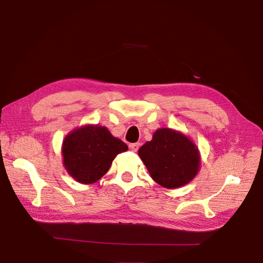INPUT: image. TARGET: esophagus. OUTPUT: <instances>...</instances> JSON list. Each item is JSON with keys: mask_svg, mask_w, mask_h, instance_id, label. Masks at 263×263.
<instances>
[{"mask_svg": "<svg viewBox=\"0 0 263 263\" xmlns=\"http://www.w3.org/2000/svg\"><path fill=\"white\" fill-rule=\"evenodd\" d=\"M139 146H140L139 142H135V144H130V145H129V148H130L132 151H134V153H136V151H137L138 148H139Z\"/></svg>", "mask_w": 263, "mask_h": 263, "instance_id": "esophagus-1", "label": "esophagus"}]
</instances>
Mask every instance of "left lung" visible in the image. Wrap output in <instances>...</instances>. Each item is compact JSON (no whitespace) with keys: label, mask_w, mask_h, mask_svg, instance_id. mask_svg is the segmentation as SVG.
<instances>
[{"label":"left lung","mask_w":263,"mask_h":263,"mask_svg":"<svg viewBox=\"0 0 263 263\" xmlns=\"http://www.w3.org/2000/svg\"><path fill=\"white\" fill-rule=\"evenodd\" d=\"M150 177L166 189H176L192 181L200 169V153L184 134L171 128L155 132L153 139L138 150Z\"/></svg>","instance_id":"1"}]
</instances>
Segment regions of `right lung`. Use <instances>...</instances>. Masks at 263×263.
Masks as SVG:
<instances>
[{
    "mask_svg": "<svg viewBox=\"0 0 263 263\" xmlns=\"http://www.w3.org/2000/svg\"><path fill=\"white\" fill-rule=\"evenodd\" d=\"M128 149L106 127L85 125L67 135L62 144L63 165L76 181L92 184L108 171L115 157Z\"/></svg>",
    "mask_w": 263,
    "mask_h": 263,
    "instance_id": "add662e5",
    "label": "right lung"
}]
</instances>
